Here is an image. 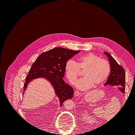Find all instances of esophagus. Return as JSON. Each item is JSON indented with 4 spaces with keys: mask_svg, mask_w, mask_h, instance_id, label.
<instances>
[{
    "mask_svg": "<svg viewBox=\"0 0 135 135\" xmlns=\"http://www.w3.org/2000/svg\"><path fill=\"white\" fill-rule=\"evenodd\" d=\"M74 95H75V96H78L80 95V92L78 91H75L74 92Z\"/></svg>",
    "mask_w": 135,
    "mask_h": 135,
    "instance_id": "1",
    "label": "esophagus"
}]
</instances>
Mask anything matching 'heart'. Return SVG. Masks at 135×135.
Returning <instances> with one entry per match:
<instances>
[{
    "mask_svg": "<svg viewBox=\"0 0 135 135\" xmlns=\"http://www.w3.org/2000/svg\"><path fill=\"white\" fill-rule=\"evenodd\" d=\"M65 71L69 81L74 84L83 72L84 78L76 84L80 89L97 87L105 83L111 72V65L109 61L101 59L93 53H88L79 56L77 62L70 60L65 65Z\"/></svg>",
    "mask_w": 135,
    "mask_h": 135,
    "instance_id": "heart-1",
    "label": "heart"
}]
</instances>
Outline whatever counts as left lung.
<instances>
[{
    "instance_id": "left-lung-1",
    "label": "left lung",
    "mask_w": 135,
    "mask_h": 135,
    "mask_svg": "<svg viewBox=\"0 0 135 135\" xmlns=\"http://www.w3.org/2000/svg\"><path fill=\"white\" fill-rule=\"evenodd\" d=\"M107 55L111 65V72L108 78L105 85L109 84L112 86H116L119 90L124 93L125 91L126 74L123 68L119 65L115 60L109 53L104 52Z\"/></svg>"
}]
</instances>
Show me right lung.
<instances>
[{
	"label": "right lung",
	"mask_w": 135,
	"mask_h": 135,
	"mask_svg": "<svg viewBox=\"0 0 135 135\" xmlns=\"http://www.w3.org/2000/svg\"><path fill=\"white\" fill-rule=\"evenodd\" d=\"M79 52V51L58 47L42 53L32 64L28 71L23 85V91L32 79L39 77L46 78L55 88L60 99V106H62L65 101L72 99L74 95L73 88L62 79L65 65L69 59Z\"/></svg>",
	"instance_id": "obj_1"
}]
</instances>
